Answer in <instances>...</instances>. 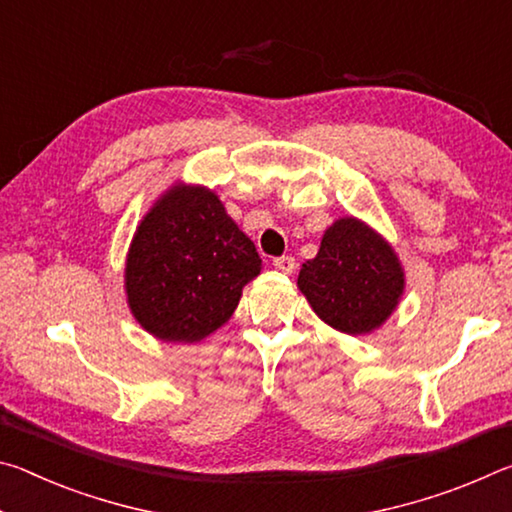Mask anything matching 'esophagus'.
Instances as JSON below:
<instances>
[{"label": "esophagus", "instance_id": "34e87169", "mask_svg": "<svg viewBox=\"0 0 512 512\" xmlns=\"http://www.w3.org/2000/svg\"><path fill=\"white\" fill-rule=\"evenodd\" d=\"M273 266L277 268V271H282V273H293V271H296V257H291V255L275 257Z\"/></svg>", "mask_w": 512, "mask_h": 512}]
</instances>
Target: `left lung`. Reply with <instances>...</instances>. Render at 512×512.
<instances>
[{
  "label": "left lung",
  "instance_id": "8db88e82",
  "mask_svg": "<svg viewBox=\"0 0 512 512\" xmlns=\"http://www.w3.org/2000/svg\"><path fill=\"white\" fill-rule=\"evenodd\" d=\"M298 287L327 325L366 334L391 316L404 275L384 239L357 219H341L325 232L318 255L302 264Z\"/></svg>",
  "mask_w": 512,
  "mask_h": 512
}]
</instances>
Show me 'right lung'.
Listing matches in <instances>:
<instances>
[{"mask_svg":"<svg viewBox=\"0 0 512 512\" xmlns=\"http://www.w3.org/2000/svg\"><path fill=\"white\" fill-rule=\"evenodd\" d=\"M262 268L255 244L210 189L178 187L146 214L126 262L140 325L162 341H201L239 305Z\"/></svg>","mask_w":512,"mask_h":512,"instance_id":"right-lung-1","label":"right lung"}]
</instances>
